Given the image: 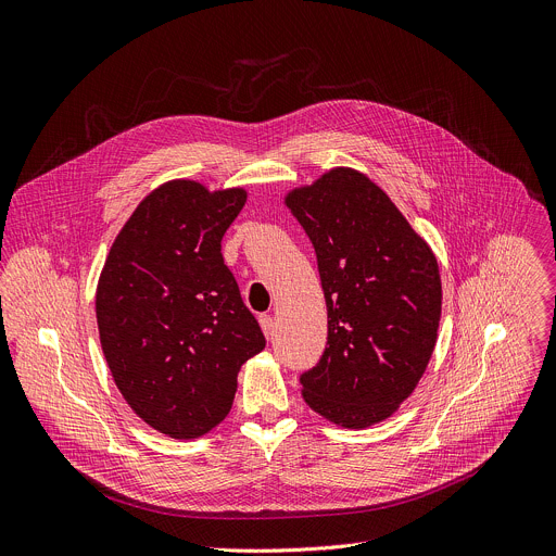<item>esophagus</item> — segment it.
Wrapping results in <instances>:
<instances>
[{"label":"esophagus","instance_id":"esophagus-1","mask_svg":"<svg viewBox=\"0 0 556 556\" xmlns=\"http://www.w3.org/2000/svg\"><path fill=\"white\" fill-rule=\"evenodd\" d=\"M261 326H263L265 338H267V340H271V338H274V326H276L274 317H271V315H261Z\"/></svg>","mask_w":556,"mask_h":556}]
</instances>
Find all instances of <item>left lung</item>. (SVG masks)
I'll return each instance as SVG.
<instances>
[{
    "mask_svg": "<svg viewBox=\"0 0 556 556\" xmlns=\"http://www.w3.org/2000/svg\"><path fill=\"white\" fill-rule=\"evenodd\" d=\"M287 205L315 256L328 311L319 362L300 375L311 409L359 429L416 388L435 346L442 289L435 256L366 175L336 168Z\"/></svg>",
    "mask_w": 556,
    "mask_h": 556,
    "instance_id": "1",
    "label": "left lung"
}]
</instances>
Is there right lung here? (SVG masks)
<instances>
[{"label":"right lung","mask_w":556,"mask_h":556,"mask_svg":"<svg viewBox=\"0 0 556 556\" xmlns=\"http://www.w3.org/2000/svg\"><path fill=\"white\" fill-rule=\"evenodd\" d=\"M245 190L197 181L153 190L116 237L96 291L106 366L131 409L173 438L224 420L241 366L265 336L224 263L220 239Z\"/></svg>","instance_id":"right-lung-1"}]
</instances>
